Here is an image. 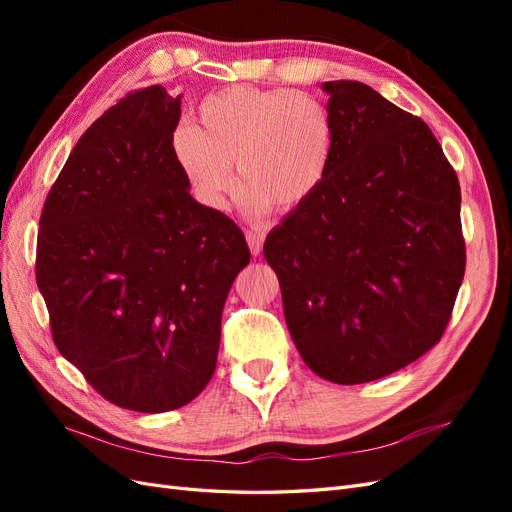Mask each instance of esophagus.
Returning <instances> with one entry per match:
<instances>
[{
  "label": "esophagus",
  "mask_w": 512,
  "mask_h": 512,
  "mask_svg": "<svg viewBox=\"0 0 512 512\" xmlns=\"http://www.w3.org/2000/svg\"><path fill=\"white\" fill-rule=\"evenodd\" d=\"M247 245H250V250L254 256H260L262 254V235H258V232L254 230H247Z\"/></svg>",
  "instance_id": "obj_1"
}]
</instances>
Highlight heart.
I'll use <instances>...</instances> for the list:
<instances>
[{
  "label": "heart",
  "mask_w": 512,
  "mask_h": 512,
  "mask_svg": "<svg viewBox=\"0 0 512 512\" xmlns=\"http://www.w3.org/2000/svg\"><path fill=\"white\" fill-rule=\"evenodd\" d=\"M170 153L192 196L222 213L243 181L241 207L260 218L273 205L301 209L322 188L335 153V121L322 100L286 89L226 87L181 121Z\"/></svg>",
  "instance_id": "b5f03b06"
}]
</instances>
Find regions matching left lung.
I'll use <instances>...</instances> for the list:
<instances>
[{
	"label": "left lung",
	"instance_id": "8db88e82",
	"mask_svg": "<svg viewBox=\"0 0 512 512\" xmlns=\"http://www.w3.org/2000/svg\"><path fill=\"white\" fill-rule=\"evenodd\" d=\"M324 91L335 121L329 175L262 252L305 365L361 384L440 342L466 271L461 190L423 119L359 81Z\"/></svg>",
	"mask_w": 512,
	"mask_h": 512
}]
</instances>
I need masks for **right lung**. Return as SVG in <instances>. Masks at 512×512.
<instances>
[{"label":"right lung","mask_w":512,"mask_h":512,"mask_svg":"<svg viewBox=\"0 0 512 512\" xmlns=\"http://www.w3.org/2000/svg\"><path fill=\"white\" fill-rule=\"evenodd\" d=\"M160 85L91 123L46 196L36 282L55 346L119 408L190 404L218 363L222 309L250 262L241 228L192 198Z\"/></svg>","instance_id":"add662e5"}]
</instances>
